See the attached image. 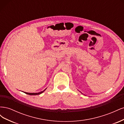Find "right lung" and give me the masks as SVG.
I'll return each mask as SVG.
<instances>
[{"label":"right lung","instance_id":"obj_1","mask_svg":"<svg viewBox=\"0 0 124 124\" xmlns=\"http://www.w3.org/2000/svg\"><path fill=\"white\" fill-rule=\"evenodd\" d=\"M46 89H44L43 91L42 92H39V93H26V92H24L25 93H26V94L27 95H39V94H41V93H42L43 92H44V91Z\"/></svg>","mask_w":124,"mask_h":124}]
</instances>
